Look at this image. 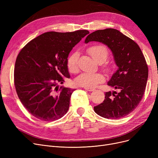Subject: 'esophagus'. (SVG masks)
<instances>
[{
	"label": "esophagus",
	"instance_id": "esophagus-1",
	"mask_svg": "<svg viewBox=\"0 0 158 158\" xmlns=\"http://www.w3.org/2000/svg\"><path fill=\"white\" fill-rule=\"evenodd\" d=\"M85 89L87 91H88V92H92V91L94 90V89L93 88H85Z\"/></svg>",
	"mask_w": 158,
	"mask_h": 158
}]
</instances>
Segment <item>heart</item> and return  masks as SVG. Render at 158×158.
I'll use <instances>...</instances> for the list:
<instances>
[{
  "label": "heart",
  "instance_id": "b5f03b06",
  "mask_svg": "<svg viewBox=\"0 0 158 158\" xmlns=\"http://www.w3.org/2000/svg\"><path fill=\"white\" fill-rule=\"evenodd\" d=\"M87 51L90 56L98 63H104L108 56V51L102 45H92L89 47ZM78 59L79 54L77 52L72 53L69 56L66 61V65L70 72L75 73L78 70ZM104 80V76L100 73L84 72L76 78L74 83L76 85L81 87L94 88Z\"/></svg>",
  "mask_w": 158,
  "mask_h": 158
}]
</instances>
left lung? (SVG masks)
I'll return each mask as SVG.
<instances>
[{"label": "left lung", "mask_w": 158, "mask_h": 158, "mask_svg": "<svg viewBox=\"0 0 158 158\" xmlns=\"http://www.w3.org/2000/svg\"><path fill=\"white\" fill-rule=\"evenodd\" d=\"M98 41L108 47L118 70L107 85L120 92H106L102 103L94 107L102 117L118 119L126 117L138 106L144 94L148 79V66L138 45L114 29L97 30L89 34L85 42Z\"/></svg>", "instance_id": "left-lung-1"}]
</instances>
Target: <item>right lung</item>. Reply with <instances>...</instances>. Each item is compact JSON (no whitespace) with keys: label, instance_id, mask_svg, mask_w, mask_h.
Wrapping results in <instances>:
<instances>
[{"label":"right lung","instance_id":"obj_1","mask_svg":"<svg viewBox=\"0 0 158 158\" xmlns=\"http://www.w3.org/2000/svg\"><path fill=\"white\" fill-rule=\"evenodd\" d=\"M89 32H47L32 40L16 57L14 82L23 106L36 118L54 121L67 113L75 89L59 88L70 78L66 61L73 47Z\"/></svg>","mask_w":158,"mask_h":158}]
</instances>
